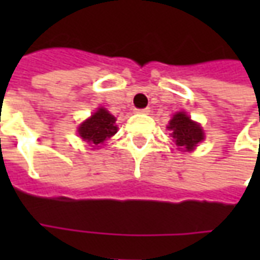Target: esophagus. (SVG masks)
Instances as JSON below:
<instances>
[{
  "mask_svg": "<svg viewBox=\"0 0 260 260\" xmlns=\"http://www.w3.org/2000/svg\"><path fill=\"white\" fill-rule=\"evenodd\" d=\"M135 113H139V114H149L150 113V108L146 107V108H136Z\"/></svg>",
  "mask_w": 260,
  "mask_h": 260,
  "instance_id": "esophagus-1",
  "label": "esophagus"
}]
</instances>
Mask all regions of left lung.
<instances>
[{
    "mask_svg": "<svg viewBox=\"0 0 260 260\" xmlns=\"http://www.w3.org/2000/svg\"><path fill=\"white\" fill-rule=\"evenodd\" d=\"M169 129L173 131L171 135L175 139L177 146L185 150H192L205 138L201 126L193 122L185 113L175 114L170 121Z\"/></svg>",
    "mask_w": 260,
    "mask_h": 260,
    "instance_id": "1",
    "label": "left lung"
}]
</instances>
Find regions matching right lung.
Returning a JSON list of instances; mask_svg holds the SVG:
<instances>
[{
	"instance_id": "1",
	"label": "right lung",
	"mask_w": 260,
	"mask_h": 260,
	"mask_svg": "<svg viewBox=\"0 0 260 260\" xmlns=\"http://www.w3.org/2000/svg\"><path fill=\"white\" fill-rule=\"evenodd\" d=\"M117 132L115 118L104 108H99L90 118L79 126L82 139L91 145H100Z\"/></svg>"
}]
</instances>
